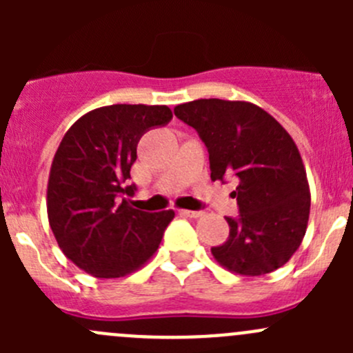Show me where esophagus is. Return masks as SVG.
<instances>
[{"label": "esophagus", "instance_id": "esophagus-1", "mask_svg": "<svg viewBox=\"0 0 353 353\" xmlns=\"http://www.w3.org/2000/svg\"><path fill=\"white\" fill-rule=\"evenodd\" d=\"M181 215L190 216V219H198L203 215V212H194V210H181Z\"/></svg>", "mask_w": 353, "mask_h": 353}]
</instances>
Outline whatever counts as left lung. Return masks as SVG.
Segmentation results:
<instances>
[{"label":"left lung","mask_w":353,"mask_h":353,"mask_svg":"<svg viewBox=\"0 0 353 353\" xmlns=\"http://www.w3.org/2000/svg\"><path fill=\"white\" fill-rule=\"evenodd\" d=\"M208 148L212 181L236 176L239 216L230 219L229 239L212 248L229 272L259 276L292 258L305 236L311 210L307 174L285 128L245 101L198 99L174 108Z\"/></svg>","instance_id":"left-lung-1"}]
</instances>
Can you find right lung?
Instances as JSON below:
<instances>
[{"label":"right lung","mask_w":353,"mask_h":353,"mask_svg":"<svg viewBox=\"0 0 353 353\" xmlns=\"http://www.w3.org/2000/svg\"><path fill=\"white\" fill-rule=\"evenodd\" d=\"M172 119L167 105L114 104L90 110L63 137L48 181V219L59 249L97 279H119L145 265L174 219L148 213L123 194L145 131Z\"/></svg>","instance_id":"right-lung-1"}]
</instances>
